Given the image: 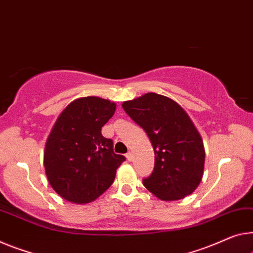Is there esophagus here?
Here are the masks:
<instances>
[{
    "label": "esophagus",
    "instance_id": "obj_1",
    "mask_svg": "<svg viewBox=\"0 0 253 253\" xmlns=\"http://www.w3.org/2000/svg\"><path fill=\"white\" fill-rule=\"evenodd\" d=\"M126 156L127 161H129V162H132V161H133V154H132L131 151H129V153H127V154L126 155Z\"/></svg>",
    "mask_w": 253,
    "mask_h": 253
}]
</instances>
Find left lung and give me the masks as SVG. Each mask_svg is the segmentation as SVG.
<instances>
[{"label": "left lung", "mask_w": 253, "mask_h": 253, "mask_svg": "<svg viewBox=\"0 0 253 253\" xmlns=\"http://www.w3.org/2000/svg\"><path fill=\"white\" fill-rule=\"evenodd\" d=\"M142 127L155 151V166L145 188L164 201L183 199L200 184L205 169L203 139L186 112L169 97L147 92L122 104Z\"/></svg>", "instance_id": "left-lung-1"}]
</instances>
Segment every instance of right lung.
<instances>
[{"instance_id":"right-lung-1","label":"right lung","mask_w":253,"mask_h":253,"mask_svg":"<svg viewBox=\"0 0 253 253\" xmlns=\"http://www.w3.org/2000/svg\"><path fill=\"white\" fill-rule=\"evenodd\" d=\"M116 110L111 100L89 96L62 111L45 143L44 166L49 184L60 197L75 204L96 200L113 183L126 157L113 151L102 127Z\"/></svg>"}]
</instances>
